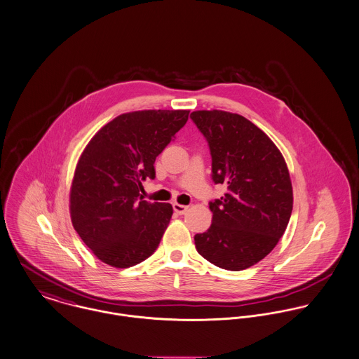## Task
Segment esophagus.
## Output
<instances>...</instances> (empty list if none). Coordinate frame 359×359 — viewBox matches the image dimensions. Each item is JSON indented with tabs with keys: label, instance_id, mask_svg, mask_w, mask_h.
Instances as JSON below:
<instances>
[{
	"label": "esophagus",
	"instance_id": "1",
	"mask_svg": "<svg viewBox=\"0 0 359 359\" xmlns=\"http://www.w3.org/2000/svg\"><path fill=\"white\" fill-rule=\"evenodd\" d=\"M173 210H175L177 215H184V213L189 210V206L180 205V203L175 202V203H173Z\"/></svg>",
	"mask_w": 359,
	"mask_h": 359
}]
</instances>
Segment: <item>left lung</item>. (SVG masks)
<instances>
[{
  "mask_svg": "<svg viewBox=\"0 0 359 359\" xmlns=\"http://www.w3.org/2000/svg\"><path fill=\"white\" fill-rule=\"evenodd\" d=\"M190 118L208 142L212 180L227 189L209 202L212 224L194 237L196 248L220 269L245 270L276 248L289 223L293 191L286 162L271 139L239 114L201 110Z\"/></svg>",
  "mask_w": 359,
  "mask_h": 359,
  "instance_id": "8db88e82",
  "label": "left lung"
}]
</instances>
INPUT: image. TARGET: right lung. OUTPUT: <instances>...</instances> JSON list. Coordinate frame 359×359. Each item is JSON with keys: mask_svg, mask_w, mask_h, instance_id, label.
Returning a JSON list of instances; mask_svg holds the SVG:
<instances>
[{"mask_svg": "<svg viewBox=\"0 0 359 359\" xmlns=\"http://www.w3.org/2000/svg\"><path fill=\"white\" fill-rule=\"evenodd\" d=\"M189 113L121 114L85 147L72 184L70 215L81 239L103 263L128 269L158 248L173 209L144 201L142 182L156 177V158L186 125Z\"/></svg>", "mask_w": 359, "mask_h": 359, "instance_id": "1", "label": "right lung"}]
</instances>
